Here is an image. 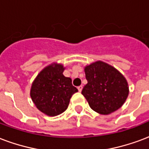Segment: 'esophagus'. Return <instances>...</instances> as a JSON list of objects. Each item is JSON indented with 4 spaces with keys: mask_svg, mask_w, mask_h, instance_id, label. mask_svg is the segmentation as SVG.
<instances>
[{
    "mask_svg": "<svg viewBox=\"0 0 149 149\" xmlns=\"http://www.w3.org/2000/svg\"><path fill=\"white\" fill-rule=\"evenodd\" d=\"M77 89H78V91H79V92H81V91H82L83 89V86H79V87H77Z\"/></svg>",
    "mask_w": 149,
    "mask_h": 149,
    "instance_id": "1",
    "label": "esophagus"
}]
</instances>
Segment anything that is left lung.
<instances>
[{"instance_id":"1","label":"left lung","mask_w":149,"mask_h":149,"mask_svg":"<svg viewBox=\"0 0 149 149\" xmlns=\"http://www.w3.org/2000/svg\"><path fill=\"white\" fill-rule=\"evenodd\" d=\"M87 84L82 90L90 107L100 114L108 115L119 109L129 94L123 76L105 62H96L85 67Z\"/></svg>"}]
</instances>
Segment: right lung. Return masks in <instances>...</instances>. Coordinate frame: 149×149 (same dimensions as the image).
I'll use <instances>...</instances> for the list:
<instances>
[{
  "label": "right lung",
  "instance_id": "right-lung-1",
  "mask_svg": "<svg viewBox=\"0 0 149 149\" xmlns=\"http://www.w3.org/2000/svg\"><path fill=\"white\" fill-rule=\"evenodd\" d=\"M62 65L53 64L40 72L32 85L30 96L38 109L50 116L65 112L77 87L72 79L63 75Z\"/></svg>",
  "mask_w": 149,
  "mask_h": 149
}]
</instances>
